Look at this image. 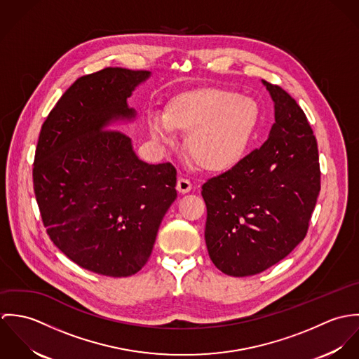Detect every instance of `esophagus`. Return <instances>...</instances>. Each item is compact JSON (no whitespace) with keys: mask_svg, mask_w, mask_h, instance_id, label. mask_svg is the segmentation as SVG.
I'll return each instance as SVG.
<instances>
[{"mask_svg":"<svg viewBox=\"0 0 359 359\" xmlns=\"http://www.w3.org/2000/svg\"><path fill=\"white\" fill-rule=\"evenodd\" d=\"M192 189V182L187 178H180L177 182V191L181 194H187Z\"/></svg>","mask_w":359,"mask_h":359,"instance_id":"esophagus-1","label":"esophagus"}]
</instances>
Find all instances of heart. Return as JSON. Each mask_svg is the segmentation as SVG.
<instances>
[{"label": "heart", "instance_id": "b5f03b06", "mask_svg": "<svg viewBox=\"0 0 359 359\" xmlns=\"http://www.w3.org/2000/svg\"><path fill=\"white\" fill-rule=\"evenodd\" d=\"M257 121L256 103L222 90L184 94L171 101L165 113L154 109L148 114V128L156 142L171 145L175 130L188 133V152L210 171L231 168L243 157Z\"/></svg>", "mask_w": 359, "mask_h": 359}]
</instances>
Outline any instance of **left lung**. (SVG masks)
I'll return each instance as SVG.
<instances>
[{
	"mask_svg": "<svg viewBox=\"0 0 359 359\" xmlns=\"http://www.w3.org/2000/svg\"><path fill=\"white\" fill-rule=\"evenodd\" d=\"M262 84L275 103L268 140L202 187L208 256L231 276L256 275L287 256L306 238L320 191L303 109L279 86Z\"/></svg>",
	"mask_w": 359,
	"mask_h": 359,
	"instance_id": "1",
	"label": "left lung"
}]
</instances>
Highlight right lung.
Returning a JSON list of instances; mask_svg holds the SVG:
<instances>
[{
	"instance_id": "1",
	"label": "right lung",
	"mask_w": 359,
	"mask_h": 359,
	"mask_svg": "<svg viewBox=\"0 0 359 359\" xmlns=\"http://www.w3.org/2000/svg\"><path fill=\"white\" fill-rule=\"evenodd\" d=\"M149 76L106 67L77 79L37 142L33 185L48 236L73 262L104 276H130L147 264L177 198L171 163L148 164L124 133L104 130L135 117L127 98Z\"/></svg>"
}]
</instances>
